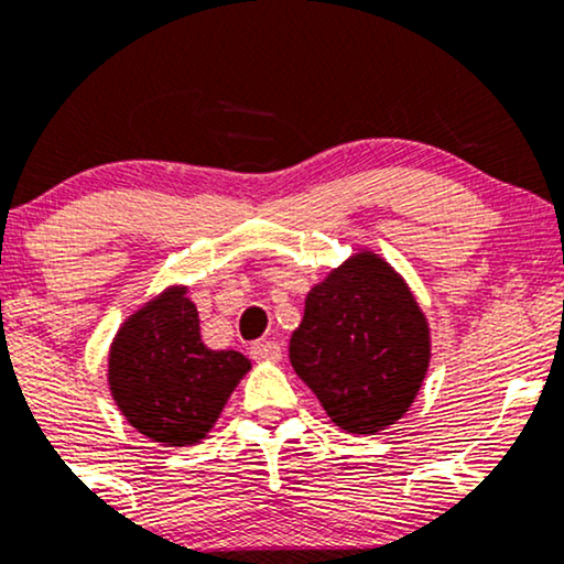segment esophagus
I'll use <instances>...</instances> for the list:
<instances>
[{
    "instance_id": "esophagus-1",
    "label": "esophagus",
    "mask_w": 564,
    "mask_h": 564,
    "mask_svg": "<svg viewBox=\"0 0 564 564\" xmlns=\"http://www.w3.org/2000/svg\"><path fill=\"white\" fill-rule=\"evenodd\" d=\"M249 355L254 360H260V364H275V360H281L283 349L281 345H275V341H254V345L249 347Z\"/></svg>"
}]
</instances>
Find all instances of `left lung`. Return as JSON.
Segmentation results:
<instances>
[{
  "label": "left lung",
  "instance_id": "left-lung-1",
  "mask_svg": "<svg viewBox=\"0 0 564 564\" xmlns=\"http://www.w3.org/2000/svg\"><path fill=\"white\" fill-rule=\"evenodd\" d=\"M289 358L336 426L373 435L419 394L430 368V326L403 278L360 251L310 289Z\"/></svg>",
  "mask_w": 564,
  "mask_h": 564
}]
</instances>
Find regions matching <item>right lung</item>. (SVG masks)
Returning a JSON list of instances; mask_svg holds the SVG:
<instances>
[{
	"instance_id": "add662e5",
	"label": "right lung",
	"mask_w": 564,
	"mask_h": 564,
	"mask_svg": "<svg viewBox=\"0 0 564 564\" xmlns=\"http://www.w3.org/2000/svg\"><path fill=\"white\" fill-rule=\"evenodd\" d=\"M185 286L166 289L129 315L108 355V384L127 422L164 445H196L251 364L200 341Z\"/></svg>"
}]
</instances>
